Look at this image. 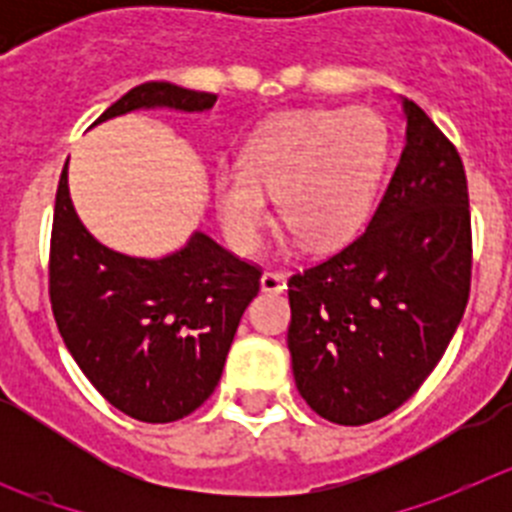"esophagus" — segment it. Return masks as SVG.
Instances as JSON below:
<instances>
[{
  "instance_id": "1",
  "label": "esophagus",
  "mask_w": 512,
  "mask_h": 512,
  "mask_svg": "<svg viewBox=\"0 0 512 512\" xmlns=\"http://www.w3.org/2000/svg\"><path fill=\"white\" fill-rule=\"evenodd\" d=\"M261 289H264V292H271V295L284 292V289H287L284 274H279V271H264V274H261Z\"/></svg>"
}]
</instances>
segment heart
<instances>
[{"label": "heart", "mask_w": 512, "mask_h": 512, "mask_svg": "<svg viewBox=\"0 0 512 512\" xmlns=\"http://www.w3.org/2000/svg\"><path fill=\"white\" fill-rule=\"evenodd\" d=\"M387 158V125L366 107L279 112L248 138L241 166L217 171V215L251 248L274 194L282 228L307 251H328L364 228Z\"/></svg>", "instance_id": "b5f03b06"}]
</instances>
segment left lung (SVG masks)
I'll return each instance as SVG.
<instances>
[{
	"instance_id": "left-lung-1",
	"label": "left lung",
	"mask_w": 512,
	"mask_h": 512,
	"mask_svg": "<svg viewBox=\"0 0 512 512\" xmlns=\"http://www.w3.org/2000/svg\"><path fill=\"white\" fill-rule=\"evenodd\" d=\"M405 115L408 143L366 230L287 282L297 390L338 425L384 418L420 390L472 289L461 156L418 104Z\"/></svg>"
}]
</instances>
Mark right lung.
<instances>
[{
	"label": "right lung",
	"mask_w": 512,
	"mask_h": 512,
	"mask_svg": "<svg viewBox=\"0 0 512 512\" xmlns=\"http://www.w3.org/2000/svg\"><path fill=\"white\" fill-rule=\"evenodd\" d=\"M217 94L166 81L130 89L97 122L138 107L210 110ZM69 164V161H66ZM261 266L194 233L166 259H130L92 238L69 197L53 207L48 297L58 333L94 390L143 423L187 418L215 392L235 330L259 295Z\"/></svg>",
	"instance_id": "add662e5"
}]
</instances>
